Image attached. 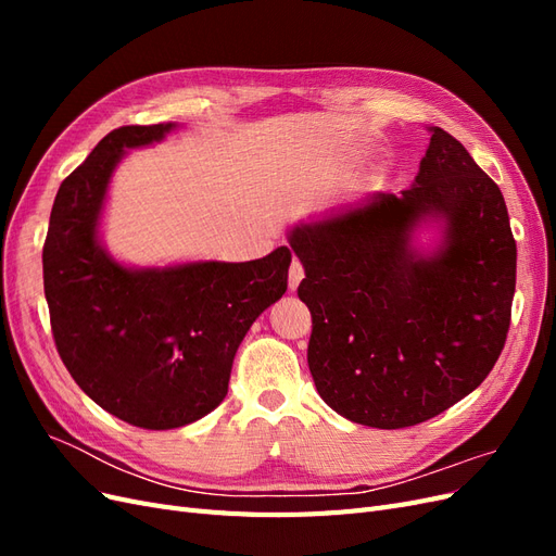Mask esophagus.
Wrapping results in <instances>:
<instances>
[{"mask_svg":"<svg viewBox=\"0 0 556 556\" xmlns=\"http://www.w3.org/2000/svg\"><path fill=\"white\" fill-rule=\"evenodd\" d=\"M301 280H304V266H301V262H299V260H294V262H292V266H290V276H288L290 290H296Z\"/></svg>","mask_w":556,"mask_h":556,"instance_id":"34e87169","label":"esophagus"}]
</instances>
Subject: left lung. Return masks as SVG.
Segmentation results:
<instances>
[{
	"label": "left lung",
	"instance_id": "left-lung-1",
	"mask_svg": "<svg viewBox=\"0 0 556 556\" xmlns=\"http://www.w3.org/2000/svg\"><path fill=\"white\" fill-rule=\"evenodd\" d=\"M408 190L290 227L313 317L317 394L350 422L413 427L490 376L510 327L517 245L498 185L441 127ZM435 228L431 247L416 233Z\"/></svg>",
	"mask_w": 556,
	"mask_h": 556
}]
</instances>
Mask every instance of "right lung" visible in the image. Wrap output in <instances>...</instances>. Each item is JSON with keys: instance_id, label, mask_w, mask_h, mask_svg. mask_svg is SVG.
I'll list each match as a JSON object with an SVG mask.
<instances>
[{"instance_id": "1", "label": "right lung", "mask_w": 556, "mask_h": 556, "mask_svg": "<svg viewBox=\"0 0 556 556\" xmlns=\"http://www.w3.org/2000/svg\"><path fill=\"white\" fill-rule=\"evenodd\" d=\"M176 123L113 129L60 185L43 245L55 345L97 406L141 429L197 422L227 396L252 323L288 290V245L252 262L129 266L102 241L115 166Z\"/></svg>"}]
</instances>
